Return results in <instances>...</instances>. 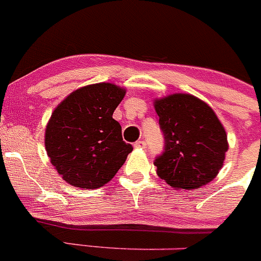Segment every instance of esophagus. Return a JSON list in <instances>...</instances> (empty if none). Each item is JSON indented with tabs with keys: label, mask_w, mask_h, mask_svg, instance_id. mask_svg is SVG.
Returning a JSON list of instances; mask_svg holds the SVG:
<instances>
[{
	"label": "esophagus",
	"mask_w": 261,
	"mask_h": 261,
	"mask_svg": "<svg viewBox=\"0 0 261 261\" xmlns=\"http://www.w3.org/2000/svg\"><path fill=\"white\" fill-rule=\"evenodd\" d=\"M134 146H135L136 149H144V147H146V143L143 140H139L134 144Z\"/></svg>",
	"instance_id": "obj_1"
}]
</instances>
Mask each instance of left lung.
Returning <instances> with one entry per match:
<instances>
[{"mask_svg": "<svg viewBox=\"0 0 261 261\" xmlns=\"http://www.w3.org/2000/svg\"><path fill=\"white\" fill-rule=\"evenodd\" d=\"M164 135V151L155 159L156 173L173 188L196 189L210 183L228 150L222 123L206 102L175 93L155 99Z\"/></svg>", "mask_w": 261, "mask_h": 261, "instance_id": "1", "label": "left lung"}]
</instances>
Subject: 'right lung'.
Listing matches in <instances>:
<instances>
[{
	"label": "right lung",
	"mask_w": 261,
	"mask_h": 261,
	"mask_svg": "<svg viewBox=\"0 0 261 261\" xmlns=\"http://www.w3.org/2000/svg\"><path fill=\"white\" fill-rule=\"evenodd\" d=\"M125 93L112 83L91 84L72 92L51 114L45 149L57 172L70 186H105L133 151L122 140L120 123L112 118Z\"/></svg>",
	"instance_id": "add662e5"
}]
</instances>
